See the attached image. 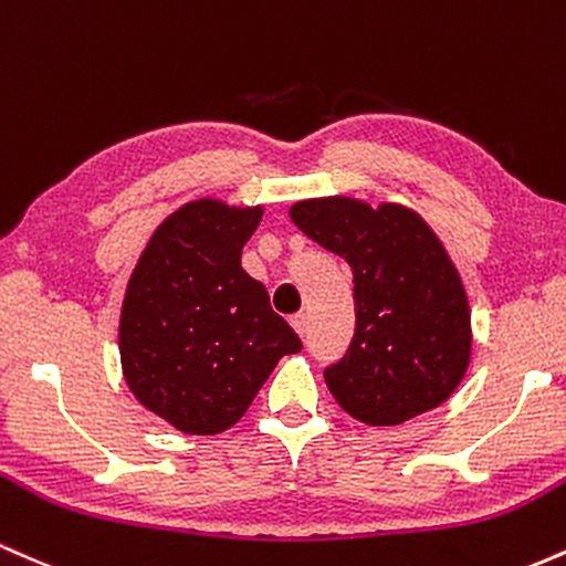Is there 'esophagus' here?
I'll list each match as a JSON object with an SVG mask.
<instances>
[{"mask_svg":"<svg viewBox=\"0 0 566 566\" xmlns=\"http://www.w3.org/2000/svg\"><path fill=\"white\" fill-rule=\"evenodd\" d=\"M291 326H294V332L296 334H300V336H304V334H307V315H294V317H291Z\"/></svg>","mask_w":566,"mask_h":566,"instance_id":"1","label":"esophagus"}]
</instances>
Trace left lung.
<instances>
[{
    "label": "left lung",
    "mask_w": 566,
    "mask_h": 566,
    "mask_svg": "<svg viewBox=\"0 0 566 566\" xmlns=\"http://www.w3.org/2000/svg\"><path fill=\"white\" fill-rule=\"evenodd\" d=\"M300 230L353 266L355 334L323 371L355 420L401 424L447 401L471 360V310L452 259L420 213L353 198L291 206Z\"/></svg>",
    "instance_id": "obj_1"
}]
</instances>
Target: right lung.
Returning <instances> with one entry per match:
<instances>
[{"instance_id": "right-lung-1", "label": "right lung", "mask_w": 566, "mask_h": 566, "mask_svg": "<svg viewBox=\"0 0 566 566\" xmlns=\"http://www.w3.org/2000/svg\"><path fill=\"white\" fill-rule=\"evenodd\" d=\"M262 208L195 200L170 213L133 270L119 315L130 392L189 436H213L245 415L294 328L240 264Z\"/></svg>"}]
</instances>
